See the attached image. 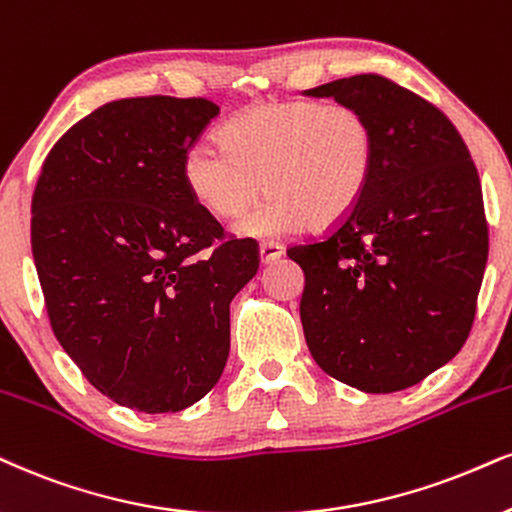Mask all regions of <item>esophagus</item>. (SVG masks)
<instances>
[{
    "mask_svg": "<svg viewBox=\"0 0 512 512\" xmlns=\"http://www.w3.org/2000/svg\"><path fill=\"white\" fill-rule=\"evenodd\" d=\"M258 251H261V263H263V266H268V263L277 261V258L285 254L282 244H277V242H261V246H258Z\"/></svg>",
    "mask_w": 512,
    "mask_h": 512,
    "instance_id": "1",
    "label": "esophagus"
}]
</instances>
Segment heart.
Instances as JSON below:
<instances>
[{
	"mask_svg": "<svg viewBox=\"0 0 512 512\" xmlns=\"http://www.w3.org/2000/svg\"><path fill=\"white\" fill-rule=\"evenodd\" d=\"M377 159L375 125L353 104L296 99L258 106L223 130V147L189 144L182 180L199 206L223 220L246 216L263 194L270 201L246 218L244 235L277 237L330 230L351 216L370 185Z\"/></svg>",
	"mask_w": 512,
	"mask_h": 512,
	"instance_id": "b5f03b06",
	"label": "heart"
}]
</instances>
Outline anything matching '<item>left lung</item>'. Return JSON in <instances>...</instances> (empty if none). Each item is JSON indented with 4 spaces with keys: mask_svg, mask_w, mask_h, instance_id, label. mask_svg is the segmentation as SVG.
Instances as JSON below:
<instances>
[{
    "mask_svg": "<svg viewBox=\"0 0 512 512\" xmlns=\"http://www.w3.org/2000/svg\"><path fill=\"white\" fill-rule=\"evenodd\" d=\"M368 113L377 159L351 216L289 246L315 363L368 394L413 387L463 349L489 256L482 185L437 106L377 73L306 90Z\"/></svg>",
    "mask_w": 512,
    "mask_h": 512,
    "instance_id": "8db88e82",
    "label": "left lung"
}]
</instances>
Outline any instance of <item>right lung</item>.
<instances>
[{"label": "right lung", "instance_id": "1", "mask_svg": "<svg viewBox=\"0 0 512 512\" xmlns=\"http://www.w3.org/2000/svg\"><path fill=\"white\" fill-rule=\"evenodd\" d=\"M218 111L161 94L99 106L35 185L30 244L56 339L94 389L144 413H178L216 387L230 301L261 261L182 180Z\"/></svg>", "mask_w": 512, "mask_h": 512}]
</instances>
